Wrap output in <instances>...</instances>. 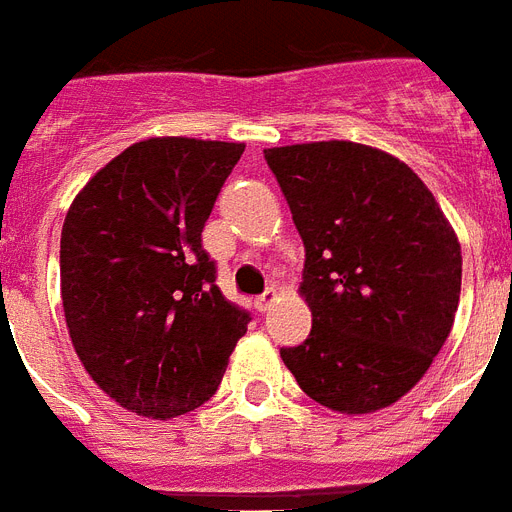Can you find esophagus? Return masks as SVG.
<instances>
[{
  "instance_id": "34e87169",
  "label": "esophagus",
  "mask_w": 512,
  "mask_h": 512,
  "mask_svg": "<svg viewBox=\"0 0 512 512\" xmlns=\"http://www.w3.org/2000/svg\"><path fill=\"white\" fill-rule=\"evenodd\" d=\"M275 301H277L275 290H267L264 296H259V298H256V301H253V306H256V309H259L261 314H264V312H269V306L275 304Z\"/></svg>"
}]
</instances>
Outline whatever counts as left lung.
Wrapping results in <instances>:
<instances>
[{"label":"left lung","mask_w":512,"mask_h":512,"mask_svg":"<svg viewBox=\"0 0 512 512\" xmlns=\"http://www.w3.org/2000/svg\"><path fill=\"white\" fill-rule=\"evenodd\" d=\"M304 240L298 293L312 312L280 349L298 386L343 415H367L418 386L449 338L463 256L447 216L404 161L359 142L267 147Z\"/></svg>","instance_id":"obj_1"}]
</instances>
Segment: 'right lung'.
<instances>
[{
  "instance_id": "add662e5",
  "label": "right lung",
  "mask_w": 512,
  "mask_h": 512,
  "mask_svg": "<svg viewBox=\"0 0 512 512\" xmlns=\"http://www.w3.org/2000/svg\"><path fill=\"white\" fill-rule=\"evenodd\" d=\"M243 142L150 137L105 163L60 235L68 335L124 410L171 420L208 402L251 314L230 304L200 245Z\"/></svg>"
}]
</instances>
